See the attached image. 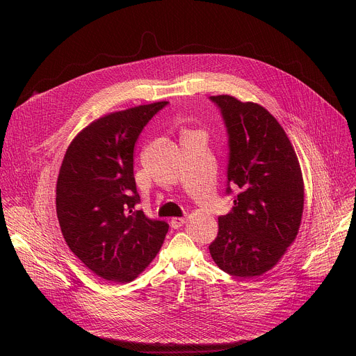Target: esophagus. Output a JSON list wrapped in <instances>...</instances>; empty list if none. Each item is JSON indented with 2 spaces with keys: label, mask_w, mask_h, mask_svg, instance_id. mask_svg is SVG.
Returning <instances> with one entry per match:
<instances>
[{
  "label": "esophagus",
  "mask_w": 356,
  "mask_h": 356,
  "mask_svg": "<svg viewBox=\"0 0 356 356\" xmlns=\"http://www.w3.org/2000/svg\"><path fill=\"white\" fill-rule=\"evenodd\" d=\"M186 222V218H177V217H175V218H172V221H170V225H172V228H175V229H179L183 224Z\"/></svg>",
  "instance_id": "obj_1"
}]
</instances>
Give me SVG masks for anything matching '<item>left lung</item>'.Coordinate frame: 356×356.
Masks as SVG:
<instances>
[{
  "mask_svg": "<svg viewBox=\"0 0 356 356\" xmlns=\"http://www.w3.org/2000/svg\"><path fill=\"white\" fill-rule=\"evenodd\" d=\"M221 110L229 146L227 194L234 207L218 218L209 246L217 266L232 276L270 270L294 242L304 207V181L294 147L277 120L257 103L210 97Z\"/></svg>",
  "mask_w": 356,
  "mask_h": 356,
  "instance_id": "left-lung-1",
  "label": "left lung"
}]
</instances>
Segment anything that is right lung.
Segmentation results:
<instances>
[{
    "instance_id": "obj_1",
    "label": "right lung",
    "mask_w": 356,
    "mask_h": 356,
    "mask_svg": "<svg viewBox=\"0 0 356 356\" xmlns=\"http://www.w3.org/2000/svg\"><path fill=\"white\" fill-rule=\"evenodd\" d=\"M168 101L110 113L69 145L56 184L63 238L92 273L129 283L155 259L169 225L149 220L134 177V147L143 127Z\"/></svg>"
}]
</instances>
